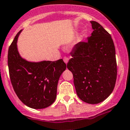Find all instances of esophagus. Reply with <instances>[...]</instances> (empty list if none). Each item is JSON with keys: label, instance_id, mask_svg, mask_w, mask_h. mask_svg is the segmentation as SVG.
Listing matches in <instances>:
<instances>
[{"label": "esophagus", "instance_id": "esophagus-1", "mask_svg": "<svg viewBox=\"0 0 130 130\" xmlns=\"http://www.w3.org/2000/svg\"><path fill=\"white\" fill-rule=\"evenodd\" d=\"M63 60H64V62L66 64H67L69 60V58L67 57H64V58H63Z\"/></svg>", "mask_w": 130, "mask_h": 130}]
</instances>
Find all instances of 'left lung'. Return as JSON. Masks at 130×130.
Here are the masks:
<instances>
[{"label":"left lung","mask_w":130,"mask_h":130,"mask_svg":"<svg viewBox=\"0 0 130 130\" xmlns=\"http://www.w3.org/2000/svg\"><path fill=\"white\" fill-rule=\"evenodd\" d=\"M86 42L73 48L67 68L72 72L76 94L89 104L102 102L114 89L117 78L116 50L110 34L95 21Z\"/></svg>","instance_id":"obj_1"}]
</instances>
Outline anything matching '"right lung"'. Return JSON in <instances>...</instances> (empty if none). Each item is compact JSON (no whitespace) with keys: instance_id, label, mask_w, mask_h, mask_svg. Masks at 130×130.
Segmentation results:
<instances>
[{"instance_id":"right-lung-1","label":"right lung","mask_w":130,"mask_h":130,"mask_svg":"<svg viewBox=\"0 0 130 130\" xmlns=\"http://www.w3.org/2000/svg\"><path fill=\"white\" fill-rule=\"evenodd\" d=\"M16 35L8 50L7 64L13 89L22 103L35 109L51 105L57 96L58 81L66 64L62 59L56 61L30 62L20 56Z\"/></svg>"}]
</instances>
